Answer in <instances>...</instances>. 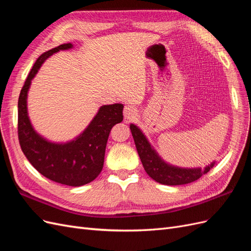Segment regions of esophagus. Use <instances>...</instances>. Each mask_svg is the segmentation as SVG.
<instances>
[{"label": "esophagus", "mask_w": 251, "mask_h": 251, "mask_svg": "<svg viewBox=\"0 0 251 251\" xmlns=\"http://www.w3.org/2000/svg\"><path fill=\"white\" fill-rule=\"evenodd\" d=\"M124 116H125V119L126 121L133 120L136 116H137V109L133 107V105H130V104L126 105L125 109H124Z\"/></svg>", "instance_id": "34e87169"}]
</instances>
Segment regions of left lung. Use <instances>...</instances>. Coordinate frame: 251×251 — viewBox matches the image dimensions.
<instances>
[{"instance_id": "8db88e82", "label": "left lung", "mask_w": 251, "mask_h": 251, "mask_svg": "<svg viewBox=\"0 0 251 251\" xmlns=\"http://www.w3.org/2000/svg\"><path fill=\"white\" fill-rule=\"evenodd\" d=\"M130 128L144 170L151 179H154L159 183L165 185H182L191 183V182L198 180L204 174L208 173L215 165V162H212L203 170L201 168L182 169L171 165L159 157L139 127L135 125H131Z\"/></svg>"}]
</instances>
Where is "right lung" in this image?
Returning <instances> with one entry per match:
<instances>
[{
	"mask_svg": "<svg viewBox=\"0 0 251 251\" xmlns=\"http://www.w3.org/2000/svg\"><path fill=\"white\" fill-rule=\"evenodd\" d=\"M72 47L70 43L59 45L36 59L19 97L18 135L23 153L37 172L57 183L80 186L90 183L100 174L109 134L114 126L123 121L124 105H102L86 130L66 143L50 142L37 134L27 111L28 91L42 64L54 53Z\"/></svg>",
	"mask_w": 251,
	"mask_h": 251,
	"instance_id": "obj_1",
	"label": "right lung"
}]
</instances>
